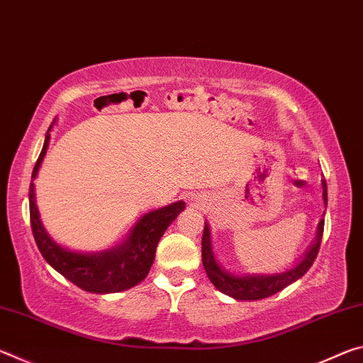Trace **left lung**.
I'll use <instances>...</instances> for the list:
<instances>
[{
    "mask_svg": "<svg viewBox=\"0 0 363 363\" xmlns=\"http://www.w3.org/2000/svg\"><path fill=\"white\" fill-rule=\"evenodd\" d=\"M323 186V201L327 205V182H322ZM323 224L325 220L322 219L320 224H318L317 230V238L315 243L312 245L309 253L301 261L296 267L288 270L285 274H277V275H250V277H235L229 272H225L219 267L213 256L211 250V240H210V227L205 224L203 230V238H201V261H203V266L206 270V275L210 277L211 284L218 288L219 291H223L227 296H232L240 301H253V299H262L269 298L272 294L279 293L284 290L285 286L293 284L294 280L303 277V275L309 270V267L314 264L315 257L318 255V250H320L322 243V235H323Z\"/></svg>",
    "mask_w": 363,
    "mask_h": 363,
    "instance_id": "obj_1",
    "label": "left lung"
}]
</instances>
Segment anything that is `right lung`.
Instances as JSON below:
<instances>
[{
  "mask_svg": "<svg viewBox=\"0 0 363 363\" xmlns=\"http://www.w3.org/2000/svg\"><path fill=\"white\" fill-rule=\"evenodd\" d=\"M49 130H51V126H49ZM49 130L45 145H43V150L33 168L28 192L30 224H32V232L40 253L59 274H62L67 280H70L72 284H75L84 291L116 293L138 285L149 274L152 262L155 259L160 238L168 229V225L177 218V214L186 208V203L177 201V203L164 206L162 210L145 214L134 225L125 245L115 250L104 251L99 255H82L59 247L57 243L51 240L45 227L41 225L33 194V179L38 173L49 144Z\"/></svg>",
  "mask_w": 363,
  "mask_h": 363,
  "instance_id": "obj_1",
  "label": "right lung"
}]
</instances>
